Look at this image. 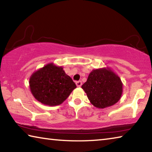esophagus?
<instances>
[{"label": "esophagus", "mask_w": 152, "mask_h": 152, "mask_svg": "<svg viewBox=\"0 0 152 152\" xmlns=\"http://www.w3.org/2000/svg\"><path fill=\"white\" fill-rule=\"evenodd\" d=\"M76 86H77L80 87V86H82V81H81V80L76 81Z\"/></svg>", "instance_id": "34e87169"}]
</instances>
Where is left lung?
Listing matches in <instances>:
<instances>
[{"label": "left lung", "instance_id": "obj_1", "mask_svg": "<svg viewBox=\"0 0 152 152\" xmlns=\"http://www.w3.org/2000/svg\"><path fill=\"white\" fill-rule=\"evenodd\" d=\"M122 86L119 76L103 68L91 72L82 88L94 107L104 109L119 101L122 94Z\"/></svg>", "mask_w": 152, "mask_h": 152}]
</instances>
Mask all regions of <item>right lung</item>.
<instances>
[{"mask_svg":"<svg viewBox=\"0 0 152 152\" xmlns=\"http://www.w3.org/2000/svg\"><path fill=\"white\" fill-rule=\"evenodd\" d=\"M29 85L35 99L50 106L62 103L76 88V84L64 72L63 68L52 64L33 73L29 80Z\"/></svg>","mask_w":152,"mask_h":152,"instance_id":"right-lung-1","label":"right lung"}]
</instances>
